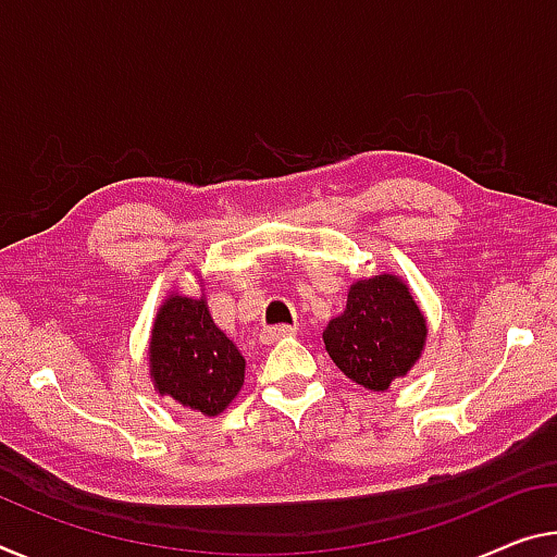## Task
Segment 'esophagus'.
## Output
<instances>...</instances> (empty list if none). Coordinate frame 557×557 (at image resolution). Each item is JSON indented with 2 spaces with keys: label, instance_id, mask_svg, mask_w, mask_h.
I'll use <instances>...</instances> for the list:
<instances>
[{
  "label": "esophagus",
  "instance_id": "34e87169",
  "mask_svg": "<svg viewBox=\"0 0 557 557\" xmlns=\"http://www.w3.org/2000/svg\"><path fill=\"white\" fill-rule=\"evenodd\" d=\"M297 330L293 324H275V326H264V330L260 332V342L262 344H275L280 339L285 337H293Z\"/></svg>",
  "mask_w": 557,
  "mask_h": 557
}]
</instances>
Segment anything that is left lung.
Segmentation results:
<instances>
[{"instance_id": "8db88e82", "label": "left lung", "mask_w": 557, "mask_h": 557, "mask_svg": "<svg viewBox=\"0 0 557 557\" xmlns=\"http://www.w3.org/2000/svg\"><path fill=\"white\" fill-rule=\"evenodd\" d=\"M426 337V317L411 287L394 272L351 282L347 310L322 332L334 364L369 392H386L394 379L409 374Z\"/></svg>"}]
</instances>
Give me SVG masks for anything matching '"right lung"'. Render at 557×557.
I'll return each mask as SVG.
<instances>
[{
    "label": "right lung",
    "instance_id": "add662e5",
    "mask_svg": "<svg viewBox=\"0 0 557 557\" xmlns=\"http://www.w3.org/2000/svg\"><path fill=\"white\" fill-rule=\"evenodd\" d=\"M148 372L158 396L202 417H218L243 389L245 357L213 322L206 295L171 293L153 320Z\"/></svg>",
    "mask_w": 557,
    "mask_h": 557
}]
</instances>
